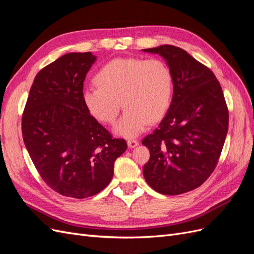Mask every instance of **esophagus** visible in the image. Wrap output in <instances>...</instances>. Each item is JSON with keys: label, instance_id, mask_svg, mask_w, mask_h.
I'll return each instance as SVG.
<instances>
[{"label": "esophagus", "instance_id": "34e87169", "mask_svg": "<svg viewBox=\"0 0 254 254\" xmlns=\"http://www.w3.org/2000/svg\"><path fill=\"white\" fill-rule=\"evenodd\" d=\"M127 144H128L129 148H134V147H136L137 145H139V141L134 140V139H130V140L127 141Z\"/></svg>", "mask_w": 254, "mask_h": 254}]
</instances>
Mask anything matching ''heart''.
Returning a JSON list of instances; mask_svg holds the SVG:
<instances>
[{
	"instance_id": "b5f03b06",
	"label": "heart",
	"mask_w": 254,
	"mask_h": 254,
	"mask_svg": "<svg viewBox=\"0 0 254 254\" xmlns=\"http://www.w3.org/2000/svg\"><path fill=\"white\" fill-rule=\"evenodd\" d=\"M94 81L96 87L82 92L84 107L96 121L111 125L122 101L126 110L114 132L125 137L141 133L149 122L162 120L173 103V72L161 59L115 58L101 67Z\"/></svg>"
}]
</instances>
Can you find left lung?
<instances>
[{"instance_id": "obj_1", "label": "left lung", "mask_w": 254, "mask_h": 254, "mask_svg": "<svg viewBox=\"0 0 254 254\" xmlns=\"http://www.w3.org/2000/svg\"><path fill=\"white\" fill-rule=\"evenodd\" d=\"M143 51L162 56L174 76L171 108L142 141L150 151L144 178L160 194L187 193L217 165L229 126L225 96L214 73L184 50L160 45Z\"/></svg>"}]
</instances>
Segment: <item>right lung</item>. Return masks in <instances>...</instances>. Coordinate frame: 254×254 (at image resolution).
Instances as JSON below:
<instances>
[{
    "instance_id": "right-lung-1",
    "label": "right lung",
    "mask_w": 254,
    "mask_h": 254,
    "mask_svg": "<svg viewBox=\"0 0 254 254\" xmlns=\"http://www.w3.org/2000/svg\"><path fill=\"white\" fill-rule=\"evenodd\" d=\"M96 57L68 53L36 75L22 115V135L33 163L58 194L83 199L110 183L127 149L88 112L83 81Z\"/></svg>"
}]
</instances>
